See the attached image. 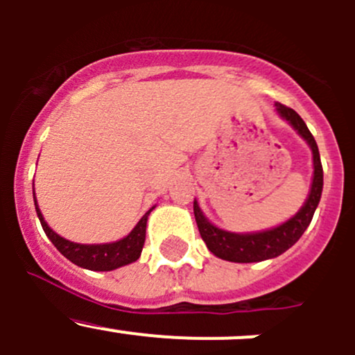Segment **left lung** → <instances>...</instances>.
Segmentation results:
<instances>
[{"instance_id":"obj_1","label":"left lung","mask_w":355,"mask_h":355,"mask_svg":"<svg viewBox=\"0 0 355 355\" xmlns=\"http://www.w3.org/2000/svg\"><path fill=\"white\" fill-rule=\"evenodd\" d=\"M277 113L307 142L313 153V182H311L309 194L300 209L284 221L282 225L261 232H247V234H237L216 227L204 216L199 202L194 199V216L198 221L199 234L206 242L207 249L216 257L232 263H259V261L273 259L290 249L309 227L314 216L318 204H320L321 192H323V166H321L320 151L314 141L313 134L309 132L302 118L292 108L275 103Z\"/></svg>"}]
</instances>
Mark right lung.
<instances>
[{
	"instance_id": "obj_1",
	"label": "right lung",
	"mask_w": 355,
	"mask_h": 355,
	"mask_svg": "<svg viewBox=\"0 0 355 355\" xmlns=\"http://www.w3.org/2000/svg\"><path fill=\"white\" fill-rule=\"evenodd\" d=\"M34 204H35V213H37L39 221L42 225V230L48 235L49 241L53 245L77 266L84 268V270L91 271H113L116 268L127 266V264L134 263L141 257L142 247H144L146 241V225H148V216L155 206L139 220V223L132 228L128 235L116 242H106V244H78V242H71L68 239L62 237L56 234L48 223H46L44 216H42L41 209H39L37 199H35L34 192Z\"/></svg>"
}]
</instances>
